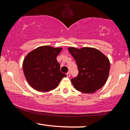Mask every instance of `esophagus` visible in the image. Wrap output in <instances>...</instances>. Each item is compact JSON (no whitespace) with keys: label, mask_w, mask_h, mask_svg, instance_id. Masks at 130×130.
Listing matches in <instances>:
<instances>
[{"label":"esophagus","mask_w":130,"mask_h":130,"mask_svg":"<svg viewBox=\"0 0 130 130\" xmlns=\"http://www.w3.org/2000/svg\"><path fill=\"white\" fill-rule=\"evenodd\" d=\"M67 76L68 77H70V72H68L67 73Z\"/></svg>","instance_id":"1"}]
</instances>
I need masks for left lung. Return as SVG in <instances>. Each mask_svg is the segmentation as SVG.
<instances>
[{"instance_id": "8db88e82", "label": "left lung", "mask_w": 130, "mask_h": 130, "mask_svg": "<svg viewBox=\"0 0 130 130\" xmlns=\"http://www.w3.org/2000/svg\"><path fill=\"white\" fill-rule=\"evenodd\" d=\"M68 50L78 67V76L71 80L74 88L86 93H94L100 89L106 84L109 74L108 58L93 47H69Z\"/></svg>"}]
</instances>
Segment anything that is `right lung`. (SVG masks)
<instances>
[{"label":"right lung","instance_id":"right-lung-1","mask_svg":"<svg viewBox=\"0 0 130 130\" xmlns=\"http://www.w3.org/2000/svg\"><path fill=\"white\" fill-rule=\"evenodd\" d=\"M62 47L42 46L27 54L23 60V71L28 83L33 89L40 92L55 89L65 74L60 70L56 57Z\"/></svg>","mask_w":130,"mask_h":130}]
</instances>
